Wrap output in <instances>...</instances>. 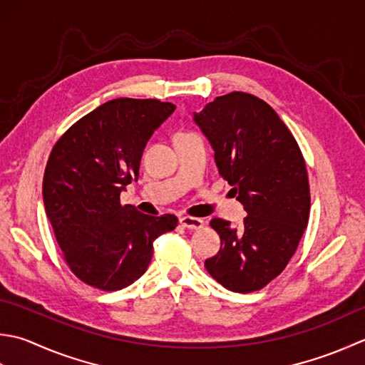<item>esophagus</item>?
<instances>
[{"label":"esophagus","mask_w":365,"mask_h":365,"mask_svg":"<svg viewBox=\"0 0 365 365\" xmlns=\"http://www.w3.org/2000/svg\"><path fill=\"white\" fill-rule=\"evenodd\" d=\"M180 224L184 228L200 230V228L205 227V220L203 219H198V217H190V215H184V217L180 219Z\"/></svg>","instance_id":"34e87169"}]
</instances>
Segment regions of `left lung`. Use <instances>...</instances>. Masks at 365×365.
<instances>
[{"label":"left lung","mask_w":365,"mask_h":365,"mask_svg":"<svg viewBox=\"0 0 365 365\" xmlns=\"http://www.w3.org/2000/svg\"><path fill=\"white\" fill-rule=\"evenodd\" d=\"M193 121L210 140L219 173L247 212L240 228L211 220L220 250L205 266L227 289L257 292L285 269L307 227L306 162L279 115L252 94L219 96L193 113Z\"/></svg>","instance_id":"1"}]
</instances>
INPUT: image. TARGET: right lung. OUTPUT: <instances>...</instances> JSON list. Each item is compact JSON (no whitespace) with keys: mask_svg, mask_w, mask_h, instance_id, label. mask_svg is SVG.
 I'll return each instance as SVG.
<instances>
[{"mask_svg":"<svg viewBox=\"0 0 365 365\" xmlns=\"http://www.w3.org/2000/svg\"><path fill=\"white\" fill-rule=\"evenodd\" d=\"M175 108L158 99L108 101L51 150L43 206L66 263L85 284L103 292L129 287L150 264L155 237L176 228L173 214L155 217L120 203L138 180L148 140Z\"/></svg>","mask_w":365,"mask_h":365,"instance_id":"right-lung-1","label":"right lung"}]
</instances>
